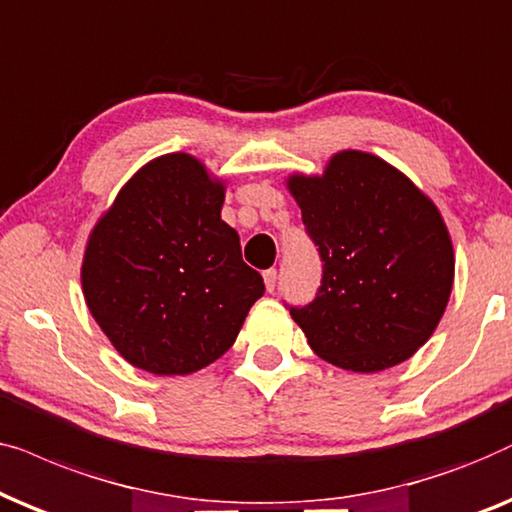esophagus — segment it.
Masks as SVG:
<instances>
[{
    "label": "esophagus",
    "mask_w": 512,
    "mask_h": 512,
    "mask_svg": "<svg viewBox=\"0 0 512 512\" xmlns=\"http://www.w3.org/2000/svg\"><path fill=\"white\" fill-rule=\"evenodd\" d=\"M276 281H278V271H276V269H267V271H264V285H267L269 292H274Z\"/></svg>",
    "instance_id": "esophagus-1"
}]
</instances>
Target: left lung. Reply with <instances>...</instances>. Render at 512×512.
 <instances>
[{
  "mask_svg": "<svg viewBox=\"0 0 512 512\" xmlns=\"http://www.w3.org/2000/svg\"><path fill=\"white\" fill-rule=\"evenodd\" d=\"M288 189L323 260L316 299L290 309L313 353L363 374L412 358L452 295L454 248L438 206L358 149L337 152L323 175L292 173Z\"/></svg>",
  "mask_w": 512,
  "mask_h": 512,
  "instance_id": "8db88e82",
  "label": "left lung"
}]
</instances>
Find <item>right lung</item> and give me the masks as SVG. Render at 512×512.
I'll list each match as a JSON object with an SVG mask.
<instances>
[{
    "label": "right lung",
    "mask_w": 512,
    "mask_h": 512,
    "mask_svg": "<svg viewBox=\"0 0 512 512\" xmlns=\"http://www.w3.org/2000/svg\"><path fill=\"white\" fill-rule=\"evenodd\" d=\"M224 182L192 154L145 163L88 236V311L133 367L173 377L215 363L236 342L264 281L222 220Z\"/></svg>",
    "instance_id": "obj_1"
}]
</instances>
